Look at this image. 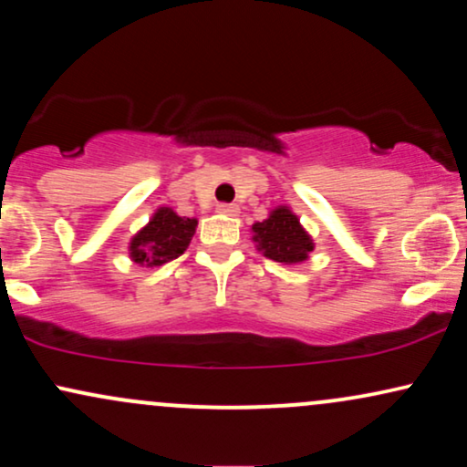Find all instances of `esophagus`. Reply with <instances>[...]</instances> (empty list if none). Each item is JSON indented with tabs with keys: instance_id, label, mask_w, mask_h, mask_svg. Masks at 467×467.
<instances>
[{
	"instance_id": "34e87169",
	"label": "esophagus",
	"mask_w": 467,
	"mask_h": 467,
	"mask_svg": "<svg viewBox=\"0 0 467 467\" xmlns=\"http://www.w3.org/2000/svg\"><path fill=\"white\" fill-rule=\"evenodd\" d=\"M217 213H222V215H228V217H237L239 215V208L234 206V203H219Z\"/></svg>"
}]
</instances>
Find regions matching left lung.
<instances>
[{
  "mask_svg": "<svg viewBox=\"0 0 467 467\" xmlns=\"http://www.w3.org/2000/svg\"><path fill=\"white\" fill-rule=\"evenodd\" d=\"M250 230L256 250L278 264H303L314 250L312 234L303 228L301 219L289 206L272 208L267 219L252 223Z\"/></svg>",
  "mask_w": 467,
  "mask_h": 467,
  "instance_id": "obj_1",
  "label": "left lung"
}]
</instances>
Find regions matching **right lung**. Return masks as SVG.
<instances>
[{"mask_svg": "<svg viewBox=\"0 0 467 467\" xmlns=\"http://www.w3.org/2000/svg\"><path fill=\"white\" fill-rule=\"evenodd\" d=\"M197 219L180 217L173 208L160 206L144 228L130 241V259L142 267H158L178 259L189 248Z\"/></svg>", "mask_w": 467, "mask_h": 467, "instance_id": "add662e5", "label": "right lung"}]
</instances>
